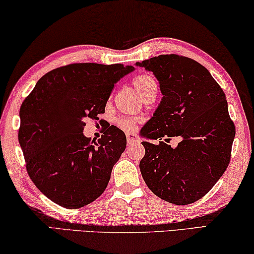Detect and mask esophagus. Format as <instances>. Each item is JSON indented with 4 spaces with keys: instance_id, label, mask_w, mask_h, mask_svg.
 <instances>
[{
    "instance_id": "esophagus-1",
    "label": "esophagus",
    "mask_w": 254,
    "mask_h": 254,
    "mask_svg": "<svg viewBox=\"0 0 254 254\" xmlns=\"http://www.w3.org/2000/svg\"><path fill=\"white\" fill-rule=\"evenodd\" d=\"M126 137H127V143L128 144H134V143L139 142L138 137H137L135 134H132V132H127Z\"/></svg>"
}]
</instances>
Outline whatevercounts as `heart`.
Masks as SVG:
<instances>
[{"label": "heart", "mask_w": 254, "mask_h": 254, "mask_svg": "<svg viewBox=\"0 0 254 254\" xmlns=\"http://www.w3.org/2000/svg\"><path fill=\"white\" fill-rule=\"evenodd\" d=\"M132 84H134L137 92L140 94L144 100L146 99L149 94L155 93L157 91V83L155 78L148 75V74H139L132 78ZM115 124L117 125L119 128L126 130L131 131L135 129L136 127V120L134 118H128V117H119L116 118Z\"/></svg>", "instance_id": "obj_1"}]
</instances>
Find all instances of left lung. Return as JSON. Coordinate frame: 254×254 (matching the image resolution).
<instances>
[{
  "mask_svg": "<svg viewBox=\"0 0 254 254\" xmlns=\"http://www.w3.org/2000/svg\"><path fill=\"white\" fill-rule=\"evenodd\" d=\"M151 70L163 94L153 117L142 128L139 163L145 184L163 200L189 205L202 198L223 176L235 137L224 91L208 69L189 57L170 54L136 63ZM180 135L177 148L161 140Z\"/></svg>",
  "mask_w": 254,
  "mask_h": 254,
  "instance_id": "obj_1",
  "label": "left lung"
}]
</instances>
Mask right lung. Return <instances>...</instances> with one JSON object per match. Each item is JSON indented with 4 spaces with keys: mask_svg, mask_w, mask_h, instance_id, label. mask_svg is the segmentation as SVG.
Segmentation results:
<instances>
[{
    "mask_svg": "<svg viewBox=\"0 0 254 254\" xmlns=\"http://www.w3.org/2000/svg\"><path fill=\"white\" fill-rule=\"evenodd\" d=\"M123 64L76 63L46 73L20 108L19 143L29 177L57 205L76 209L101 196L126 136L110 126L98 142L83 135L85 119H99Z\"/></svg>",
    "mask_w": 254,
    "mask_h": 254,
    "instance_id": "1",
    "label": "right lung"
}]
</instances>
